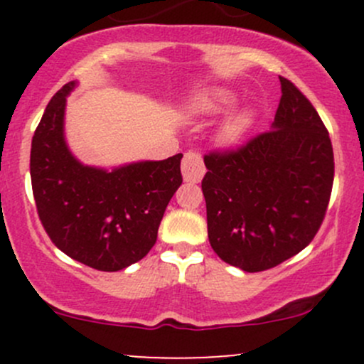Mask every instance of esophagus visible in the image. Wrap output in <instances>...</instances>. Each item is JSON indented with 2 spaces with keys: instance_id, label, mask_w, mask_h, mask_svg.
<instances>
[{
  "instance_id": "1",
  "label": "esophagus",
  "mask_w": 364,
  "mask_h": 364,
  "mask_svg": "<svg viewBox=\"0 0 364 364\" xmlns=\"http://www.w3.org/2000/svg\"><path fill=\"white\" fill-rule=\"evenodd\" d=\"M181 173L183 179L188 183H198L205 174V166H203V159L196 152H186L181 162Z\"/></svg>"
}]
</instances>
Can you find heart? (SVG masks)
Here are the masks:
<instances>
[{
  "label": "heart",
  "mask_w": 364,
  "mask_h": 364,
  "mask_svg": "<svg viewBox=\"0 0 364 364\" xmlns=\"http://www.w3.org/2000/svg\"><path fill=\"white\" fill-rule=\"evenodd\" d=\"M236 94H232L231 90L223 89V87H214V89H207L188 99L186 107L191 112H195V114L217 116L232 109L236 106ZM255 116H257V112L252 107H243V109L232 112L219 129L220 144H237L246 135V132L252 128V124L255 123Z\"/></svg>",
  "instance_id": "obj_1"
}]
</instances>
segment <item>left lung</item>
<instances>
[{"label":"left lung","instance_id":"left-lung-1","mask_svg":"<svg viewBox=\"0 0 364 364\" xmlns=\"http://www.w3.org/2000/svg\"><path fill=\"white\" fill-rule=\"evenodd\" d=\"M281 78L272 128L235 152L205 156L208 241L229 265L262 272L294 257L320 229L333 183L328 132Z\"/></svg>","mask_w":364,"mask_h":364}]
</instances>
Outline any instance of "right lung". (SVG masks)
Instances as JSON below:
<instances>
[{"label":"right lung","instance_id":"add662e5","mask_svg":"<svg viewBox=\"0 0 364 364\" xmlns=\"http://www.w3.org/2000/svg\"><path fill=\"white\" fill-rule=\"evenodd\" d=\"M77 80L54 94L31 149L32 191L46 232L63 253L102 272L141 260L183 183V154L106 169L85 166L65 139L66 97Z\"/></svg>","mask_w":364,"mask_h":364}]
</instances>
